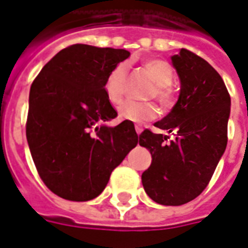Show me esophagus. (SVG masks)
I'll list each match as a JSON object with an SVG mask.
<instances>
[{"instance_id":"obj_1","label":"esophagus","mask_w":248,"mask_h":248,"mask_svg":"<svg viewBox=\"0 0 248 248\" xmlns=\"http://www.w3.org/2000/svg\"><path fill=\"white\" fill-rule=\"evenodd\" d=\"M135 131H137V134H142V131H143V127L142 126H140V124H135Z\"/></svg>"}]
</instances>
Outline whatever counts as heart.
<instances>
[{
    "label": "heart",
    "instance_id": "1",
    "mask_svg": "<svg viewBox=\"0 0 248 248\" xmlns=\"http://www.w3.org/2000/svg\"><path fill=\"white\" fill-rule=\"evenodd\" d=\"M146 69L155 82L154 88L150 91V97H156L163 106H170L173 101V94L170 85L173 80V69L164 60L154 59L146 63ZM129 65L127 63H118L105 78L104 92L108 100L111 104H118L122 101L127 87ZM118 117L124 121L131 122H144L156 118L157 106L154 102H137V101H124L118 106Z\"/></svg>",
    "mask_w": 248,
    "mask_h": 248
}]
</instances>
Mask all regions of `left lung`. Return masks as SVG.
Masks as SVG:
<instances>
[{
    "instance_id": "8db88e82",
    "label": "left lung",
    "mask_w": 248,
    "mask_h": 248,
    "mask_svg": "<svg viewBox=\"0 0 248 248\" xmlns=\"http://www.w3.org/2000/svg\"><path fill=\"white\" fill-rule=\"evenodd\" d=\"M180 78L179 100L155 126L176 138L144 130L139 144L152 161L142 173L146 193L155 202L179 206L201 194L226 150L230 96L219 73L188 49L172 58Z\"/></svg>"
}]
</instances>
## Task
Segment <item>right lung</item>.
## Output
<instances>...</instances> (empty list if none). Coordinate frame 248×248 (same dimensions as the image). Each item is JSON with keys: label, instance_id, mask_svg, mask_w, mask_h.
I'll return each mask as SVG.
<instances>
[{"label": "right lung", "instance_id": "obj_1", "mask_svg": "<svg viewBox=\"0 0 248 248\" xmlns=\"http://www.w3.org/2000/svg\"><path fill=\"white\" fill-rule=\"evenodd\" d=\"M130 56L121 48L73 45L42 68L29 96L26 137L47 188L69 201H89L138 144L131 121L117 126L104 92L108 73Z\"/></svg>", "mask_w": 248, "mask_h": 248}]
</instances>
